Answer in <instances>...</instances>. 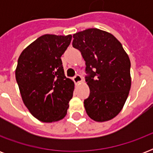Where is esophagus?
<instances>
[{"instance_id":"1","label":"esophagus","mask_w":153,"mask_h":153,"mask_svg":"<svg viewBox=\"0 0 153 153\" xmlns=\"http://www.w3.org/2000/svg\"><path fill=\"white\" fill-rule=\"evenodd\" d=\"M73 81L74 82V83H79V82H82V78L81 75L76 74V75L73 78Z\"/></svg>"}]
</instances>
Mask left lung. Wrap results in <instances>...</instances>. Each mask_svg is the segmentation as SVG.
Wrapping results in <instances>:
<instances>
[{
	"instance_id": "obj_1",
	"label": "left lung",
	"mask_w": 153,
	"mask_h": 153,
	"mask_svg": "<svg viewBox=\"0 0 153 153\" xmlns=\"http://www.w3.org/2000/svg\"><path fill=\"white\" fill-rule=\"evenodd\" d=\"M72 45L86 62L90 95L86 114L96 121L114 118L121 112L131 87L130 60L121 44L109 32L89 28L73 36Z\"/></svg>"
}]
</instances>
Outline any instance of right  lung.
Instances as JSON below:
<instances>
[{
    "mask_svg": "<svg viewBox=\"0 0 153 153\" xmlns=\"http://www.w3.org/2000/svg\"><path fill=\"white\" fill-rule=\"evenodd\" d=\"M71 39V35H44L18 59L16 79L23 102L43 122L63 118L73 96L74 82L65 76L61 59Z\"/></svg>",
    "mask_w": 153,
    "mask_h": 153,
    "instance_id": "obj_1",
    "label": "right lung"
}]
</instances>
